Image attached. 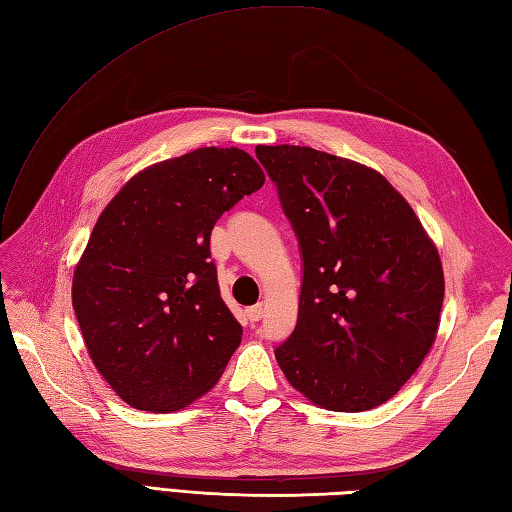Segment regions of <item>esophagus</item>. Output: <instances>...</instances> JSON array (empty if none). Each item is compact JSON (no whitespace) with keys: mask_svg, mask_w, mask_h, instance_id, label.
Instances as JSON below:
<instances>
[{"mask_svg":"<svg viewBox=\"0 0 512 512\" xmlns=\"http://www.w3.org/2000/svg\"><path fill=\"white\" fill-rule=\"evenodd\" d=\"M261 316H264V307L261 305H253L246 310V318L251 320V323H257V320H261Z\"/></svg>","mask_w":512,"mask_h":512,"instance_id":"34e87169","label":"esophagus"}]
</instances>
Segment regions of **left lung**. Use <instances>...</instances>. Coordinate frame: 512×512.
I'll use <instances>...</instances> for the list:
<instances>
[{"label": "left lung", "instance_id": "8db88e82", "mask_svg": "<svg viewBox=\"0 0 512 512\" xmlns=\"http://www.w3.org/2000/svg\"><path fill=\"white\" fill-rule=\"evenodd\" d=\"M255 154L301 248L299 320L275 358L316 406H382L430 353L445 279L417 213L386 178L305 146Z\"/></svg>", "mask_w": 512, "mask_h": 512}]
</instances>
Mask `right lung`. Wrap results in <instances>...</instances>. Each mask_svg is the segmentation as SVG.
<instances>
[{"instance_id":"right-lung-1","label":"right lung","mask_w":512,"mask_h":512,"mask_svg":"<svg viewBox=\"0 0 512 512\" xmlns=\"http://www.w3.org/2000/svg\"><path fill=\"white\" fill-rule=\"evenodd\" d=\"M264 181L244 150L198 148L135 174L95 222L71 303L95 368L128 406H189L240 347L209 240Z\"/></svg>"}]
</instances>
